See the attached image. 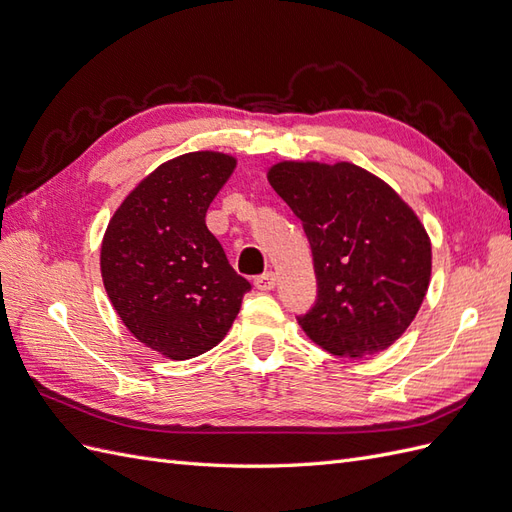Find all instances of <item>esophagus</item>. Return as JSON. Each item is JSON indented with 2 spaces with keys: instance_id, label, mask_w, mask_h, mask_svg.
Listing matches in <instances>:
<instances>
[{
  "instance_id": "34e87169",
  "label": "esophagus",
  "mask_w": 512,
  "mask_h": 512,
  "mask_svg": "<svg viewBox=\"0 0 512 512\" xmlns=\"http://www.w3.org/2000/svg\"><path fill=\"white\" fill-rule=\"evenodd\" d=\"M254 284H256V288L258 290H273L275 288V284H277V277H275V273L273 271H269V273H262V275H258L256 280H254Z\"/></svg>"
}]
</instances>
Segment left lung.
Listing matches in <instances>:
<instances>
[{"label": "left lung", "mask_w": 512, "mask_h": 512, "mask_svg": "<svg viewBox=\"0 0 512 512\" xmlns=\"http://www.w3.org/2000/svg\"><path fill=\"white\" fill-rule=\"evenodd\" d=\"M267 179L312 245L318 299L297 318L307 337L344 359L393 346L431 277V241L412 207L350 162H277Z\"/></svg>", "instance_id": "1"}]
</instances>
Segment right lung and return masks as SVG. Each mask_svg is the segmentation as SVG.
<instances>
[{
	"label": "right lung",
	"mask_w": 512,
	"mask_h": 512,
	"mask_svg": "<svg viewBox=\"0 0 512 512\" xmlns=\"http://www.w3.org/2000/svg\"><path fill=\"white\" fill-rule=\"evenodd\" d=\"M237 160L192 151L160 164L119 205L102 239V282L128 331L173 361L218 346L250 282L205 222Z\"/></svg>",
	"instance_id": "right-lung-1"
}]
</instances>
